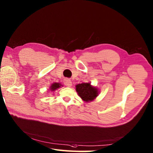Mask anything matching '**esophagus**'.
Segmentation results:
<instances>
[{
	"instance_id": "esophagus-1",
	"label": "esophagus",
	"mask_w": 153,
	"mask_h": 153,
	"mask_svg": "<svg viewBox=\"0 0 153 153\" xmlns=\"http://www.w3.org/2000/svg\"><path fill=\"white\" fill-rule=\"evenodd\" d=\"M64 84L67 87H71L72 86V82L69 79H65L64 80Z\"/></svg>"
}]
</instances>
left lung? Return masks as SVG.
I'll use <instances>...</instances> for the list:
<instances>
[{
  "instance_id": "8db88e82",
  "label": "left lung",
  "mask_w": 153,
  "mask_h": 153,
  "mask_svg": "<svg viewBox=\"0 0 153 153\" xmlns=\"http://www.w3.org/2000/svg\"><path fill=\"white\" fill-rule=\"evenodd\" d=\"M76 92L85 102H90L94 100L98 95V90L92 86L90 83H82L76 86Z\"/></svg>"
}]
</instances>
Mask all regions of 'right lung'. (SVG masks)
<instances>
[{"instance_id":"1","label":"right lung","mask_w":153,"mask_h":153,"mask_svg":"<svg viewBox=\"0 0 153 153\" xmlns=\"http://www.w3.org/2000/svg\"><path fill=\"white\" fill-rule=\"evenodd\" d=\"M62 85L61 84H59V83H53V84L50 86V90L51 91H55L56 89L59 88Z\"/></svg>"}]
</instances>
